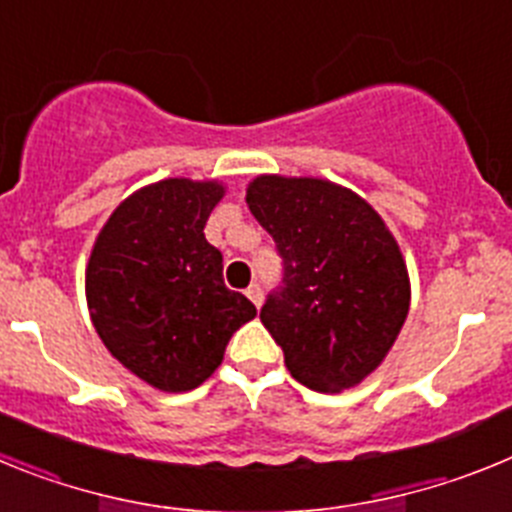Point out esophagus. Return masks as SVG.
Wrapping results in <instances>:
<instances>
[{
  "label": "esophagus",
  "mask_w": 512,
  "mask_h": 512,
  "mask_svg": "<svg viewBox=\"0 0 512 512\" xmlns=\"http://www.w3.org/2000/svg\"><path fill=\"white\" fill-rule=\"evenodd\" d=\"M246 295H248V300H251L256 307H259L261 300H264V292H261V284H256V282H253L251 287L246 289Z\"/></svg>",
  "instance_id": "1"
}]
</instances>
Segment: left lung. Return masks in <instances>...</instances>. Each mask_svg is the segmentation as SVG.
<instances>
[{
	"label": "left lung",
	"mask_w": 512,
	"mask_h": 512,
	"mask_svg": "<svg viewBox=\"0 0 512 512\" xmlns=\"http://www.w3.org/2000/svg\"><path fill=\"white\" fill-rule=\"evenodd\" d=\"M246 202L282 259L261 323L289 374L318 392L359 384L408 318V269L392 233L361 197L323 179L259 176Z\"/></svg>",
	"instance_id": "1"
}]
</instances>
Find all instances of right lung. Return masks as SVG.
I'll return each mask as SVG.
<instances>
[{
    "label": "right lung",
    "mask_w": 512,
    "mask_h": 512,
    "mask_svg": "<svg viewBox=\"0 0 512 512\" xmlns=\"http://www.w3.org/2000/svg\"><path fill=\"white\" fill-rule=\"evenodd\" d=\"M215 182L166 179L122 202L94 243L87 302L99 338L135 377L164 392L200 387L230 336L256 315L225 287L223 253L205 225Z\"/></svg>",
    "instance_id": "obj_1"
}]
</instances>
